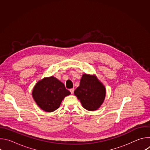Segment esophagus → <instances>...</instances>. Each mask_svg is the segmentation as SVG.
Masks as SVG:
<instances>
[{
  "label": "esophagus",
  "instance_id": "34e87169",
  "mask_svg": "<svg viewBox=\"0 0 150 150\" xmlns=\"http://www.w3.org/2000/svg\"><path fill=\"white\" fill-rule=\"evenodd\" d=\"M70 91H71V94H74V88H71V89H70Z\"/></svg>",
  "mask_w": 150,
  "mask_h": 150
}]
</instances>
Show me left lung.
Returning <instances> with one entry per match:
<instances>
[{"label": "left lung", "instance_id": "obj_1", "mask_svg": "<svg viewBox=\"0 0 150 150\" xmlns=\"http://www.w3.org/2000/svg\"><path fill=\"white\" fill-rule=\"evenodd\" d=\"M74 94L82 104L83 108L88 111L97 110L103 104L105 96V88L96 75L83 74L79 86Z\"/></svg>", "mask_w": 150, "mask_h": 150}]
</instances>
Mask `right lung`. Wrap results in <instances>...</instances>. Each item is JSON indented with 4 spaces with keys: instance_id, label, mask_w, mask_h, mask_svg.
<instances>
[{
    "instance_id": "right-lung-1",
    "label": "right lung",
    "mask_w": 150,
    "mask_h": 150,
    "mask_svg": "<svg viewBox=\"0 0 150 150\" xmlns=\"http://www.w3.org/2000/svg\"><path fill=\"white\" fill-rule=\"evenodd\" d=\"M70 94L65 85L53 76L39 81L32 92L37 104L47 112L57 109L64 98Z\"/></svg>"
}]
</instances>
